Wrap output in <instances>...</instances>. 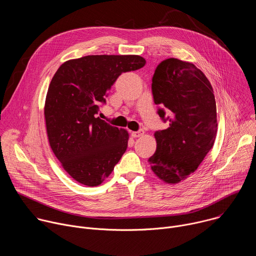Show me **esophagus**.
Segmentation results:
<instances>
[{
	"mask_svg": "<svg viewBox=\"0 0 256 256\" xmlns=\"http://www.w3.org/2000/svg\"><path fill=\"white\" fill-rule=\"evenodd\" d=\"M144 134V130H138V132H132V138H140V136H142Z\"/></svg>",
	"mask_w": 256,
	"mask_h": 256,
	"instance_id": "esophagus-1",
	"label": "esophagus"
}]
</instances>
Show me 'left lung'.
<instances>
[{
    "label": "left lung",
    "mask_w": 256,
    "mask_h": 256,
    "mask_svg": "<svg viewBox=\"0 0 256 256\" xmlns=\"http://www.w3.org/2000/svg\"><path fill=\"white\" fill-rule=\"evenodd\" d=\"M152 93L157 112L169 128L155 132L157 149L149 162L160 179L177 184L198 169L214 146L218 128L214 90L194 64L171 58L156 68Z\"/></svg>",
    "instance_id": "8db88e82"
}]
</instances>
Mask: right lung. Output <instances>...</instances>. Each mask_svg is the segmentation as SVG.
I'll return each mask as SVG.
<instances>
[{"label":"right lung","instance_id":"right-lung-1","mask_svg":"<svg viewBox=\"0 0 256 256\" xmlns=\"http://www.w3.org/2000/svg\"><path fill=\"white\" fill-rule=\"evenodd\" d=\"M144 64L140 56H87L64 62L52 79L44 106L50 144L80 184H101L126 151L128 132L97 116L116 79Z\"/></svg>","mask_w":256,"mask_h":256}]
</instances>
